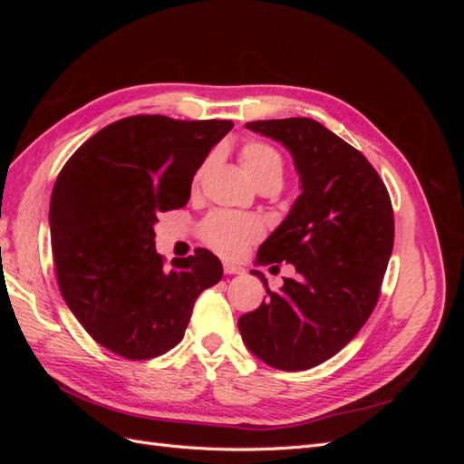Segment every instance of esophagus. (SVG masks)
<instances>
[{"mask_svg": "<svg viewBox=\"0 0 464 464\" xmlns=\"http://www.w3.org/2000/svg\"><path fill=\"white\" fill-rule=\"evenodd\" d=\"M222 266H224V273H227V275H242L244 273V266L230 263V261H224Z\"/></svg>", "mask_w": 464, "mask_h": 464, "instance_id": "obj_1", "label": "esophagus"}]
</instances>
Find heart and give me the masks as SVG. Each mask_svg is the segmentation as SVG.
Returning a JSON list of instances; mask_svg holds the SVG:
<instances>
[{
    "instance_id": "b5f03b06",
    "label": "heart",
    "mask_w": 464,
    "mask_h": 464,
    "mask_svg": "<svg viewBox=\"0 0 464 464\" xmlns=\"http://www.w3.org/2000/svg\"><path fill=\"white\" fill-rule=\"evenodd\" d=\"M240 162L251 184L259 186L263 181H280L283 184L285 162L283 157L266 143L249 141L240 150ZM203 164L195 174V184L205 172ZM263 236V224L256 217L236 215L230 210H215L201 224L203 242L224 257H240Z\"/></svg>"
}]
</instances>
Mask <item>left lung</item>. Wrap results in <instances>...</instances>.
<instances>
[{
	"label": "left lung",
	"instance_id": "1",
	"mask_svg": "<svg viewBox=\"0 0 464 464\" xmlns=\"http://www.w3.org/2000/svg\"><path fill=\"white\" fill-rule=\"evenodd\" d=\"M246 128L288 149L298 199L257 251V265L292 263L296 276L237 319L249 353L271 368L319 366L354 339L379 298L395 237L387 188L360 150L310 118ZM271 266V269H273ZM261 278V271H251Z\"/></svg>",
	"mask_w": 464,
	"mask_h": 464
}]
</instances>
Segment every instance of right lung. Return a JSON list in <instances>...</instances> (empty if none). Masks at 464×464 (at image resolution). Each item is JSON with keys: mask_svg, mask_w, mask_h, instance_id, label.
Segmentation results:
<instances>
[{"mask_svg": "<svg viewBox=\"0 0 464 464\" xmlns=\"http://www.w3.org/2000/svg\"><path fill=\"white\" fill-rule=\"evenodd\" d=\"M228 120L131 116L82 143L60 172L50 237L62 296L92 339L128 360L184 339L193 304L222 278L208 249L164 266L159 213L186 207L191 181Z\"/></svg>", "mask_w": 464, "mask_h": 464, "instance_id": "right-lung-1", "label": "right lung"}]
</instances>
